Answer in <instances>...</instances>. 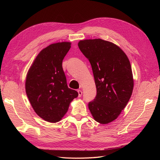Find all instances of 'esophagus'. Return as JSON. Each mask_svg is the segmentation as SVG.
<instances>
[{
	"instance_id": "1",
	"label": "esophagus",
	"mask_w": 160,
	"mask_h": 160,
	"mask_svg": "<svg viewBox=\"0 0 160 160\" xmlns=\"http://www.w3.org/2000/svg\"><path fill=\"white\" fill-rule=\"evenodd\" d=\"M77 92H78V97H79V98H80V97L82 95V91L81 90H78V91H77Z\"/></svg>"
}]
</instances>
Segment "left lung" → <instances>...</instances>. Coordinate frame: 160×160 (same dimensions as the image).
<instances>
[{"label": "left lung", "mask_w": 160, "mask_h": 160, "mask_svg": "<svg viewBox=\"0 0 160 160\" xmlns=\"http://www.w3.org/2000/svg\"><path fill=\"white\" fill-rule=\"evenodd\" d=\"M78 46L90 62L97 88L89 109L96 122L109 123L118 118L132 96L130 62L118 46L101 38L80 41Z\"/></svg>", "instance_id": "1"}]
</instances>
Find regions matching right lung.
<instances>
[{"label":"right lung","mask_w":160,"mask_h":160,"mask_svg":"<svg viewBox=\"0 0 160 160\" xmlns=\"http://www.w3.org/2000/svg\"><path fill=\"white\" fill-rule=\"evenodd\" d=\"M71 42L51 44L43 49L28 70L25 83L27 97L35 113L51 123L62 119L78 93L68 88L62 62Z\"/></svg>","instance_id":"right-lung-1"}]
</instances>
